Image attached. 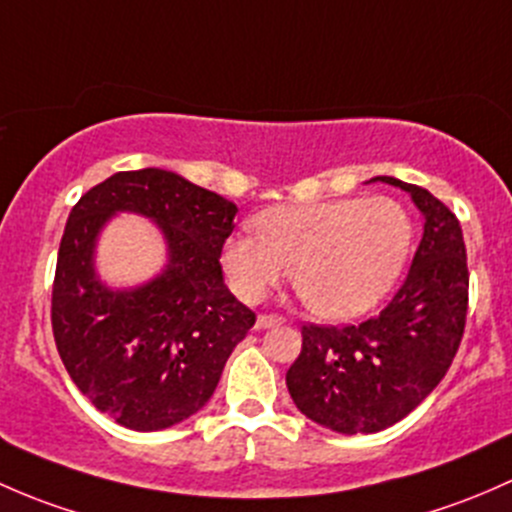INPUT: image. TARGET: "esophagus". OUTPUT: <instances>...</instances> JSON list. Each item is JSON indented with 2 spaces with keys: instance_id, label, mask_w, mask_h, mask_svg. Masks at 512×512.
I'll return each instance as SVG.
<instances>
[{
  "instance_id": "obj_1",
  "label": "esophagus",
  "mask_w": 512,
  "mask_h": 512,
  "mask_svg": "<svg viewBox=\"0 0 512 512\" xmlns=\"http://www.w3.org/2000/svg\"><path fill=\"white\" fill-rule=\"evenodd\" d=\"M286 320L278 318V315H258L256 318V330H266V328H276V325H283Z\"/></svg>"
}]
</instances>
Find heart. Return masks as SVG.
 <instances>
[{
	"label": "heart",
	"mask_w": 512,
	"mask_h": 512,
	"mask_svg": "<svg viewBox=\"0 0 512 512\" xmlns=\"http://www.w3.org/2000/svg\"><path fill=\"white\" fill-rule=\"evenodd\" d=\"M258 234L236 231L221 246L231 288L256 303L291 271L295 293L315 315L347 320L372 310L402 276L414 221L389 197H350L278 207Z\"/></svg>",
	"instance_id": "heart-1"
}]
</instances>
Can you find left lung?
Returning <instances> with one entry per match:
<instances>
[{
    "mask_svg": "<svg viewBox=\"0 0 512 512\" xmlns=\"http://www.w3.org/2000/svg\"><path fill=\"white\" fill-rule=\"evenodd\" d=\"M407 192L424 217L409 276L387 308L360 325H303V350L286 374L295 407L337 434H374L419 407L444 379L468 308L466 244L458 219L426 189Z\"/></svg>",
    "mask_w": 512,
    "mask_h": 512,
    "instance_id": "8db88e82",
    "label": "left lung"
}]
</instances>
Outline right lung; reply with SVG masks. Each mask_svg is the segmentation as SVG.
Returning a JSON list of instances; mask_svg holds the SVG:
<instances>
[{
	"label": "right lung",
	"mask_w": 512,
	"mask_h": 512,
	"mask_svg": "<svg viewBox=\"0 0 512 512\" xmlns=\"http://www.w3.org/2000/svg\"><path fill=\"white\" fill-rule=\"evenodd\" d=\"M236 204L170 170L118 172L68 214L56 263L51 325L76 387L93 407L135 431L170 429L217 389L231 350L256 315L221 273ZM118 213L152 220L166 263L138 287L99 278V234Z\"/></svg>",
	"instance_id": "1"
}]
</instances>
